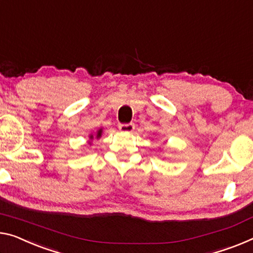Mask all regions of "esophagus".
<instances>
[{
	"label": "esophagus",
	"instance_id": "obj_1",
	"mask_svg": "<svg viewBox=\"0 0 253 253\" xmlns=\"http://www.w3.org/2000/svg\"><path fill=\"white\" fill-rule=\"evenodd\" d=\"M119 129H120V131H122V132H132V131L134 130V126L132 123L120 124Z\"/></svg>",
	"mask_w": 253,
	"mask_h": 253
}]
</instances>
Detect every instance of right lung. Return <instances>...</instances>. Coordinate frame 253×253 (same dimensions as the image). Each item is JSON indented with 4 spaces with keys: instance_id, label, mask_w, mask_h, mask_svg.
Instances as JSON below:
<instances>
[{
    "instance_id": "right-lung-1",
    "label": "right lung",
    "mask_w": 253,
    "mask_h": 253,
    "mask_svg": "<svg viewBox=\"0 0 253 253\" xmlns=\"http://www.w3.org/2000/svg\"><path fill=\"white\" fill-rule=\"evenodd\" d=\"M102 133H103V129H99V130H97L95 134H92V133L89 134V141H88L89 145H91V140H94V138L99 139L100 137H102Z\"/></svg>"
}]
</instances>
